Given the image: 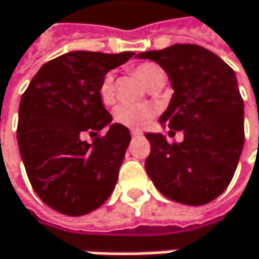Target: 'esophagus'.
Instances as JSON below:
<instances>
[{"label":"esophagus","instance_id":"1","mask_svg":"<svg viewBox=\"0 0 259 259\" xmlns=\"http://www.w3.org/2000/svg\"><path fill=\"white\" fill-rule=\"evenodd\" d=\"M130 135H132V138H136V136H142L144 133H142V130H132Z\"/></svg>","mask_w":259,"mask_h":259}]
</instances>
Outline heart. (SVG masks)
I'll list each match as a JSON object with an SVG mask.
<instances>
[{"label":"heart","instance_id":"heart-1","mask_svg":"<svg viewBox=\"0 0 259 259\" xmlns=\"http://www.w3.org/2000/svg\"><path fill=\"white\" fill-rule=\"evenodd\" d=\"M133 72L142 80V82L151 90L154 87L163 85L166 81V74L153 62H142L133 68ZM99 99L106 106L115 102V81L112 74H105L98 87ZM157 109L151 104H126L118 106L114 112V120L130 129H142L154 118Z\"/></svg>","mask_w":259,"mask_h":259}]
</instances>
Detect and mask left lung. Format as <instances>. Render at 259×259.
Listing matches in <instances>:
<instances>
[{"mask_svg": "<svg viewBox=\"0 0 259 259\" xmlns=\"http://www.w3.org/2000/svg\"><path fill=\"white\" fill-rule=\"evenodd\" d=\"M157 62L169 75L174 96L160 123L182 142L147 133L151 153L145 169L167 199L200 206L215 200L231 182L243 142V99L236 74L220 56L197 44H175L138 53Z\"/></svg>", "mask_w": 259, "mask_h": 259, "instance_id": "obj_1", "label": "left lung"}]
</instances>
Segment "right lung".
<instances>
[{
    "mask_svg": "<svg viewBox=\"0 0 259 259\" xmlns=\"http://www.w3.org/2000/svg\"><path fill=\"white\" fill-rule=\"evenodd\" d=\"M135 53L69 52L44 63L22 95L17 142L38 197L68 217L90 213L111 196L130 142L98 93L106 72ZM84 133L94 138L82 141Z\"/></svg>",
    "mask_w": 259,
    "mask_h": 259,
    "instance_id": "add662e5",
    "label": "right lung"
}]
</instances>
